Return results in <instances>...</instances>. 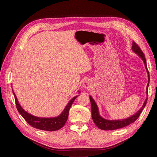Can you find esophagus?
Segmentation results:
<instances>
[{
    "label": "esophagus",
    "mask_w": 157,
    "mask_h": 157,
    "mask_svg": "<svg viewBox=\"0 0 157 157\" xmlns=\"http://www.w3.org/2000/svg\"><path fill=\"white\" fill-rule=\"evenodd\" d=\"M82 87L86 88V89H89L92 87V83L91 81L90 80H84L82 83Z\"/></svg>",
    "instance_id": "34e87169"
}]
</instances>
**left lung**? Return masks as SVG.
<instances>
[{
	"label": "left lung",
	"mask_w": 157,
	"mask_h": 157,
	"mask_svg": "<svg viewBox=\"0 0 157 157\" xmlns=\"http://www.w3.org/2000/svg\"><path fill=\"white\" fill-rule=\"evenodd\" d=\"M132 49L135 52V53H136L140 57V58L142 59V60H143L144 62L147 72V73H148V84H147V91H146V94H148V87H149L150 78H149V71H148V69H147V62H146V59L145 58V55L144 54V52H142V50L140 48V46L137 45L134 41H133ZM90 102H91L92 117L93 121L94 122L95 124H96V125L99 128V129L103 130H112L119 129V128L125 127L128 125L132 124V123L134 122L140 117L141 111L144 110V109L145 107L146 104H147V98L144 101L143 106L141 107V108L140 109V110L137 111L135 114V115H132L127 118H125V119L107 120V119H105V118H102L100 115H99L98 105H96V102H95V101L94 100V99L91 96H90Z\"/></svg>",
	"instance_id": "obj_1"
}]
</instances>
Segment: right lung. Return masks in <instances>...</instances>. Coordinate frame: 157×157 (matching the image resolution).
I'll use <instances>...</instances> for the list:
<instances>
[{
  "instance_id": "1",
  "label": "right lung",
  "mask_w": 157,
  "mask_h": 157,
  "mask_svg": "<svg viewBox=\"0 0 157 157\" xmlns=\"http://www.w3.org/2000/svg\"><path fill=\"white\" fill-rule=\"evenodd\" d=\"M13 94L14 96V98H15L16 105L17 111L23 117V118L25 120V121L33 128L46 131L58 130L65 125V122L67 121L69 109L71 105H72L73 101H75V99L78 96H75L73 99H71V100L68 103L63 112L61 113V115H59V116L54 118H40L35 117L31 115V114L27 113L24 109L21 107L20 103H18L17 98L13 91Z\"/></svg>"
}]
</instances>
